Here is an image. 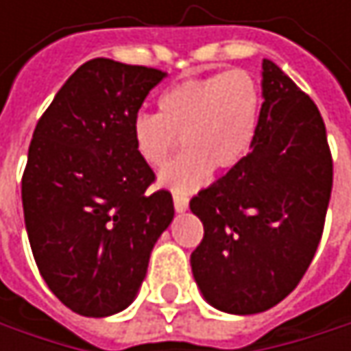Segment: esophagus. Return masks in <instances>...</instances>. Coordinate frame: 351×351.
Masks as SVG:
<instances>
[{"label": "esophagus", "instance_id": "esophagus-1", "mask_svg": "<svg viewBox=\"0 0 351 351\" xmlns=\"http://www.w3.org/2000/svg\"><path fill=\"white\" fill-rule=\"evenodd\" d=\"M173 201H175V209L178 211V213L186 211V207H189V199H186L184 195H178V193H175Z\"/></svg>", "mask_w": 351, "mask_h": 351}]
</instances>
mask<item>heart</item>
<instances>
[{
    "mask_svg": "<svg viewBox=\"0 0 351 351\" xmlns=\"http://www.w3.org/2000/svg\"><path fill=\"white\" fill-rule=\"evenodd\" d=\"M260 106V87L247 71L182 81L162 93L158 115L134 117V150L146 165L160 167L180 140L184 152L162 169L160 182L191 193L207 182L211 169L228 173L244 160L256 138Z\"/></svg>",
    "mask_w": 351,
    "mask_h": 351,
    "instance_id": "obj_1",
    "label": "heart"
}]
</instances>
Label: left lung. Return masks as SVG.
<instances>
[{
	"mask_svg": "<svg viewBox=\"0 0 351 351\" xmlns=\"http://www.w3.org/2000/svg\"><path fill=\"white\" fill-rule=\"evenodd\" d=\"M260 119L245 158L191 199L203 240L193 276L215 309L262 313L305 276L333 186L323 117L272 60L262 62Z\"/></svg>",
	"mask_w": 351,
	"mask_h": 351,
	"instance_id": "left-lung-1",
	"label": "left lung"
}]
</instances>
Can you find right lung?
<instances>
[{"instance_id": "1", "label": "right lung", "mask_w": 351, "mask_h": 351, "mask_svg": "<svg viewBox=\"0 0 351 351\" xmlns=\"http://www.w3.org/2000/svg\"><path fill=\"white\" fill-rule=\"evenodd\" d=\"M167 77L150 66L93 58L38 119L22 176L36 266L71 311H123L146 276L150 252L175 217L173 195L152 191L132 121Z\"/></svg>"}]
</instances>
